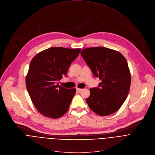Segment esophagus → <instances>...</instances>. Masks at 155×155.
Wrapping results in <instances>:
<instances>
[{"instance_id": "obj_1", "label": "esophagus", "mask_w": 155, "mask_h": 155, "mask_svg": "<svg viewBox=\"0 0 155 155\" xmlns=\"http://www.w3.org/2000/svg\"><path fill=\"white\" fill-rule=\"evenodd\" d=\"M76 89H77V91H78V92H80L83 90V89H80V88H78V87H77Z\"/></svg>"}]
</instances>
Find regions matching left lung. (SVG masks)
Instances as JSON below:
<instances>
[{"instance_id":"left-lung-1","label":"left lung","mask_w":155,"mask_h":155,"mask_svg":"<svg viewBox=\"0 0 155 155\" xmlns=\"http://www.w3.org/2000/svg\"><path fill=\"white\" fill-rule=\"evenodd\" d=\"M81 55L95 77L101 82L100 87L91 88L86 98L90 109L100 116L116 113L129 93L131 74L125 58L119 51L103 47H88Z\"/></svg>"}]
</instances>
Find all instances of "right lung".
Wrapping results in <instances>:
<instances>
[{"label":"right lung","mask_w":155,"mask_h":155,"mask_svg":"<svg viewBox=\"0 0 155 155\" xmlns=\"http://www.w3.org/2000/svg\"><path fill=\"white\" fill-rule=\"evenodd\" d=\"M81 48L50 47L31 60L25 78L33 104L43 116L58 119L69 110L76 89H67L57 83L66 75L71 63Z\"/></svg>","instance_id":"right-lung-1"}]
</instances>
